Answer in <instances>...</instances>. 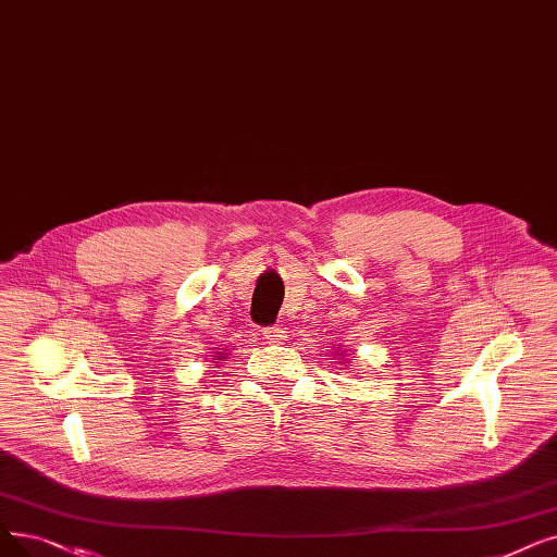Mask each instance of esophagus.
<instances>
[{
	"mask_svg": "<svg viewBox=\"0 0 557 557\" xmlns=\"http://www.w3.org/2000/svg\"><path fill=\"white\" fill-rule=\"evenodd\" d=\"M263 338H269V344H282L286 334L282 327H265L263 330Z\"/></svg>",
	"mask_w": 557,
	"mask_h": 557,
	"instance_id": "34e87169",
	"label": "esophagus"
}]
</instances>
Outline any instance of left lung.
<instances>
[{"instance_id": "left-lung-1", "label": "left lung", "mask_w": 557, "mask_h": 557, "mask_svg": "<svg viewBox=\"0 0 557 557\" xmlns=\"http://www.w3.org/2000/svg\"><path fill=\"white\" fill-rule=\"evenodd\" d=\"M338 357H344L346 355V350H342V352H336ZM342 364H350V359H342Z\"/></svg>"}]
</instances>
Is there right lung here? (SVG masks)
<instances>
[{
  "instance_id": "obj_1",
  "label": "right lung",
  "mask_w": 557,
  "mask_h": 557,
  "mask_svg": "<svg viewBox=\"0 0 557 557\" xmlns=\"http://www.w3.org/2000/svg\"><path fill=\"white\" fill-rule=\"evenodd\" d=\"M227 355H230V352H225V350H221V348H219V352L211 355V367L215 369L219 364H225V361H227Z\"/></svg>"
}]
</instances>
